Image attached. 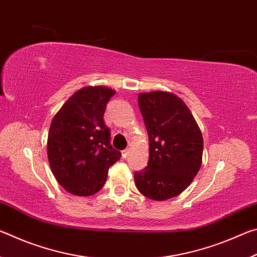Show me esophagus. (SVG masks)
<instances>
[{"label":"esophagus","mask_w":257,"mask_h":257,"mask_svg":"<svg viewBox=\"0 0 257 257\" xmlns=\"http://www.w3.org/2000/svg\"><path fill=\"white\" fill-rule=\"evenodd\" d=\"M129 153H130V150L129 149H127V150H124V151H122V156L123 158L125 159V158H128V155H129Z\"/></svg>","instance_id":"obj_1"}]
</instances>
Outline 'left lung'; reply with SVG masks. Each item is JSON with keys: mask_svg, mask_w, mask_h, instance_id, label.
Here are the masks:
<instances>
[{"mask_svg": "<svg viewBox=\"0 0 257 257\" xmlns=\"http://www.w3.org/2000/svg\"><path fill=\"white\" fill-rule=\"evenodd\" d=\"M138 105L149 133L150 156L144 170L135 172V184L154 201L176 197L201 169V129L188 106L173 93H141Z\"/></svg>", "mask_w": 257, "mask_h": 257, "instance_id": "1", "label": "left lung"}]
</instances>
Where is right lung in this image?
Instances as JSON below:
<instances>
[{
    "label": "right lung",
    "mask_w": 257,
    "mask_h": 257,
    "mask_svg": "<svg viewBox=\"0 0 257 257\" xmlns=\"http://www.w3.org/2000/svg\"><path fill=\"white\" fill-rule=\"evenodd\" d=\"M115 94L105 86H87L56 112L47 137V158L56 181L69 193L90 196L102 189L121 153L110 144L104 123L106 103Z\"/></svg>",
    "instance_id": "obj_1"
}]
</instances>
